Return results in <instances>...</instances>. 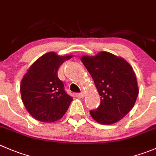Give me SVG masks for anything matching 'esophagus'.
Instances as JSON below:
<instances>
[{"instance_id":"34e87169","label":"esophagus","mask_w":156,"mask_h":156,"mask_svg":"<svg viewBox=\"0 0 156 156\" xmlns=\"http://www.w3.org/2000/svg\"><path fill=\"white\" fill-rule=\"evenodd\" d=\"M76 96L78 97V98H84V92H81V93H78V94H76Z\"/></svg>"}]
</instances>
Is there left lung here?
<instances>
[{
    "label": "left lung",
    "instance_id": "obj_1",
    "mask_svg": "<svg viewBox=\"0 0 156 156\" xmlns=\"http://www.w3.org/2000/svg\"><path fill=\"white\" fill-rule=\"evenodd\" d=\"M81 60L101 96V104L90 110V116L101 124L116 123L130 111L138 96L133 68L126 60L107 52L83 56Z\"/></svg>",
    "mask_w": 156,
    "mask_h": 156
}]
</instances>
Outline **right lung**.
Listing matches in <instances>:
<instances>
[{
    "instance_id": "obj_1",
    "label": "right lung",
    "mask_w": 156,
    "mask_h": 156,
    "mask_svg": "<svg viewBox=\"0 0 156 156\" xmlns=\"http://www.w3.org/2000/svg\"><path fill=\"white\" fill-rule=\"evenodd\" d=\"M71 57L48 52L38 58L23 78L20 84L23 103L36 120L55 122L67 111L73 99L65 90L58 70Z\"/></svg>"
}]
</instances>
